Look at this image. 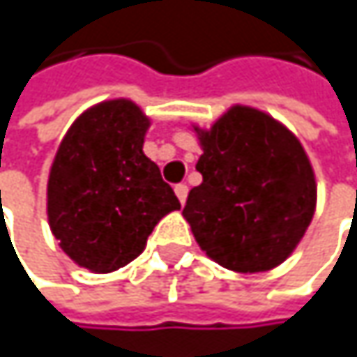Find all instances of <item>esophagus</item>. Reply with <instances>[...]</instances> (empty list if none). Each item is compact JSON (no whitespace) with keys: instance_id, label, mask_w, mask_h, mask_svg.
I'll return each instance as SVG.
<instances>
[{"instance_id":"1","label":"esophagus","mask_w":357,"mask_h":357,"mask_svg":"<svg viewBox=\"0 0 357 357\" xmlns=\"http://www.w3.org/2000/svg\"><path fill=\"white\" fill-rule=\"evenodd\" d=\"M174 190H176V196L179 198V202L183 204V202H185V198H188V185H185V183H178Z\"/></svg>"}]
</instances>
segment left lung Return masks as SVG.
<instances>
[{"instance_id":"left-lung-1","label":"left lung","mask_w":357,"mask_h":357,"mask_svg":"<svg viewBox=\"0 0 357 357\" xmlns=\"http://www.w3.org/2000/svg\"><path fill=\"white\" fill-rule=\"evenodd\" d=\"M183 217L198 246L221 266L260 273L281 264L304 238L317 181L300 140L271 115L236 105L208 132Z\"/></svg>"}]
</instances>
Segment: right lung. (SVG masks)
Returning a JSON list of instances; mask_svg holds the SVG:
<instances>
[{
    "mask_svg": "<svg viewBox=\"0 0 357 357\" xmlns=\"http://www.w3.org/2000/svg\"><path fill=\"white\" fill-rule=\"evenodd\" d=\"M149 117L128 99L84 111L63 136L47 183L49 225L61 250L93 273L132 262L179 200L142 153Z\"/></svg>",
    "mask_w": 357,
    "mask_h": 357,
    "instance_id": "obj_1",
    "label": "right lung"
}]
</instances>
